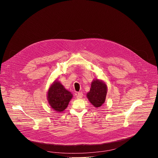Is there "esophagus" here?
<instances>
[{
  "label": "esophagus",
  "mask_w": 158,
  "mask_h": 158,
  "mask_svg": "<svg viewBox=\"0 0 158 158\" xmlns=\"http://www.w3.org/2000/svg\"><path fill=\"white\" fill-rule=\"evenodd\" d=\"M83 93H82L81 92H78V93H77V98H78V99H80V98H81L83 97Z\"/></svg>",
  "instance_id": "34e87169"
}]
</instances>
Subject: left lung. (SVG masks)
Masks as SVG:
<instances>
[{
  "label": "left lung",
  "instance_id": "left-lung-1",
  "mask_svg": "<svg viewBox=\"0 0 158 158\" xmlns=\"http://www.w3.org/2000/svg\"><path fill=\"white\" fill-rule=\"evenodd\" d=\"M108 87L105 81L94 79L91 83L90 90L86 97L90 103L96 108L100 107L105 102Z\"/></svg>",
  "mask_w": 158,
  "mask_h": 158
}]
</instances>
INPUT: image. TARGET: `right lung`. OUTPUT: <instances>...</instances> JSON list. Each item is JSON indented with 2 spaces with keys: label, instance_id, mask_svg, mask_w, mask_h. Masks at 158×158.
I'll return each instance as SVG.
<instances>
[{
  "label": "right lung",
  "instance_id": "1",
  "mask_svg": "<svg viewBox=\"0 0 158 158\" xmlns=\"http://www.w3.org/2000/svg\"><path fill=\"white\" fill-rule=\"evenodd\" d=\"M47 95V101L50 108L59 113L64 111L73 97L72 94L57 80H55L50 85Z\"/></svg>",
  "mask_w": 158,
  "mask_h": 158
}]
</instances>
